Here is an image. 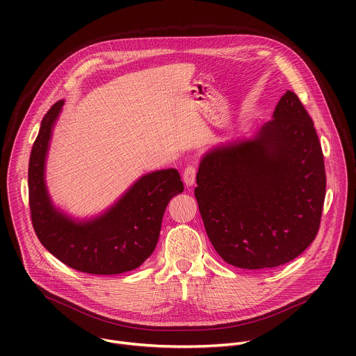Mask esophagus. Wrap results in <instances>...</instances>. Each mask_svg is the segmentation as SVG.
<instances>
[{
  "label": "esophagus",
  "instance_id": "1",
  "mask_svg": "<svg viewBox=\"0 0 356 356\" xmlns=\"http://www.w3.org/2000/svg\"><path fill=\"white\" fill-rule=\"evenodd\" d=\"M183 181L186 188H192L196 181V168L193 165H188L183 172Z\"/></svg>",
  "mask_w": 356,
  "mask_h": 356
}]
</instances>
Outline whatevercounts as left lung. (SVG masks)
<instances>
[{"label":"left lung","mask_w":356,"mask_h":356,"mask_svg":"<svg viewBox=\"0 0 356 356\" xmlns=\"http://www.w3.org/2000/svg\"><path fill=\"white\" fill-rule=\"evenodd\" d=\"M195 197L215 251L228 264L283 266L313 242L326 192L322 147L291 90L271 121L204 153Z\"/></svg>","instance_id":"left-lung-1"}]
</instances>
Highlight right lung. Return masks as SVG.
<instances>
[{
	"label": "right lung",
	"instance_id": "right-lung-1",
	"mask_svg": "<svg viewBox=\"0 0 356 356\" xmlns=\"http://www.w3.org/2000/svg\"><path fill=\"white\" fill-rule=\"evenodd\" d=\"M65 99L44 115L29 163V199L34 231L43 247L62 263L82 273L112 275L140 267L153 254L170 199L183 192L176 168L140 176L102 212L78 218L56 204L46 183L53 129Z\"/></svg>",
	"mask_w": 356,
	"mask_h": 356
}]
</instances>
